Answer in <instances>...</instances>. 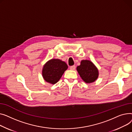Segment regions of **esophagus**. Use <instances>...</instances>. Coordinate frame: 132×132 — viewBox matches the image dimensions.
Here are the masks:
<instances>
[{
	"label": "esophagus",
	"mask_w": 132,
	"mask_h": 132,
	"mask_svg": "<svg viewBox=\"0 0 132 132\" xmlns=\"http://www.w3.org/2000/svg\"><path fill=\"white\" fill-rule=\"evenodd\" d=\"M70 70H75V69H76V66L75 65L71 66L70 67Z\"/></svg>",
	"instance_id": "34e87169"
}]
</instances>
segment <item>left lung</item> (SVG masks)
Here are the masks:
<instances>
[{
  "label": "left lung",
  "instance_id": "1",
  "mask_svg": "<svg viewBox=\"0 0 132 132\" xmlns=\"http://www.w3.org/2000/svg\"><path fill=\"white\" fill-rule=\"evenodd\" d=\"M81 79L87 84H90L97 80L98 77V70L92 61L88 60L81 61L80 65L77 67Z\"/></svg>",
  "mask_w": 132,
  "mask_h": 132
}]
</instances>
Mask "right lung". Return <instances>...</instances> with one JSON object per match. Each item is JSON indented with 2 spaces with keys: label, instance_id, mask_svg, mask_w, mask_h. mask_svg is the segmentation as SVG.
Returning a JSON list of instances; mask_svg holds the SVG:
<instances>
[{
  "label": "right lung",
  "instance_id": "obj_1",
  "mask_svg": "<svg viewBox=\"0 0 132 132\" xmlns=\"http://www.w3.org/2000/svg\"><path fill=\"white\" fill-rule=\"evenodd\" d=\"M68 67L65 62L58 59L48 61L43 66L42 76L44 79L51 84H55L61 79Z\"/></svg>",
  "mask_w": 132,
  "mask_h": 132
}]
</instances>
